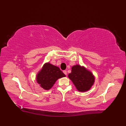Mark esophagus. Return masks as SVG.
Wrapping results in <instances>:
<instances>
[{"mask_svg": "<svg viewBox=\"0 0 126 126\" xmlns=\"http://www.w3.org/2000/svg\"><path fill=\"white\" fill-rule=\"evenodd\" d=\"M63 73H64V74H65L66 75H67V71H66V70H63Z\"/></svg>", "mask_w": 126, "mask_h": 126, "instance_id": "esophagus-1", "label": "esophagus"}]
</instances>
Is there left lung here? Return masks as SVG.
Wrapping results in <instances>:
<instances>
[{"label": "left lung", "instance_id": "left-lung-1", "mask_svg": "<svg viewBox=\"0 0 126 126\" xmlns=\"http://www.w3.org/2000/svg\"><path fill=\"white\" fill-rule=\"evenodd\" d=\"M69 78L80 92L90 89L94 82V76L85 67L76 64L71 68V72L68 74Z\"/></svg>", "mask_w": 126, "mask_h": 126}]
</instances>
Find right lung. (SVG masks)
Masks as SVG:
<instances>
[{"label": "right lung", "mask_w": 126, "mask_h": 126, "mask_svg": "<svg viewBox=\"0 0 126 126\" xmlns=\"http://www.w3.org/2000/svg\"><path fill=\"white\" fill-rule=\"evenodd\" d=\"M66 77L58 67L49 63H45L41 69L38 72L36 81L45 90H49L59 78Z\"/></svg>", "instance_id": "add662e5"}]
</instances>
